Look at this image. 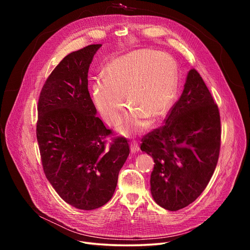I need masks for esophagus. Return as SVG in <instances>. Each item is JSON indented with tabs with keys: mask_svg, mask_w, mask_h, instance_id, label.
<instances>
[{
	"mask_svg": "<svg viewBox=\"0 0 250 250\" xmlns=\"http://www.w3.org/2000/svg\"><path fill=\"white\" fill-rule=\"evenodd\" d=\"M140 151V146L137 142H133L130 144V153L132 154H136Z\"/></svg>",
	"mask_w": 250,
	"mask_h": 250,
	"instance_id": "1",
	"label": "esophagus"
}]
</instances>
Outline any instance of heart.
I'll return each mask as SVG.
<instances>
[{"instance_id": "heart-1", "label": "heart", "mask_w": 250, "mask_h": 250, "mask_svg": "<svg viewBox=\"0 0 250 250\" xmlns=\"http://www.w3.org/2000/svg\"><path fill=\"white\" fill-rule=\"evenodd\" d=\"M177 86L174 60L161 51L135 50L116 58L104 69V79L93 84V99L105 122H121L125 100L129 105L121 130L138 132L163 116L172 105Z\"/></svg>"}]
</instances>
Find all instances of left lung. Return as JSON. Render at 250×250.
<instances>
[{
  "instance_id": "obj_1",
  "label": "left lung",
  "mask_w": 250,
  "mask_h": 250,
  "mask_svg": "<svg viewBox=\"0 0 250 250\" xmlns=\"http://www.w3.org/2000/svg\"><path fill=\"white\" fill-rule=\"evenodd\" d=\"M152 156L151 193L168 211H178L199 198L219 159L221 121L217 104L198 71L188 73L178 101L165 125L142 139Z\"/></svg>"
}]
</instances>
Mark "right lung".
<instances>
[{"mask_svg": "<svg viewBox=\"0 0 250 250\" xmlns=\"http://www.w3.org/2000/svg\"><path fill=\"white\" fill-rule=\"evenodd\" d=\"M100 47L91 44L64 57L46 79L37 106L44 174L65 203L85 211L112 198L129 154L125 138L106 145L111 130L96 116L88 91L89 67Z\"/></svg>", "mask_w": 250, "mask_h": 250, "instance_id": "right-lung-1", "label": "right lung"}]
</instances>
